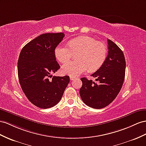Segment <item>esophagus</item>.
<instances>
[{"label":"esophagus","instance_id":"obj_1","mask_svg":"<svg viewBox=\"0 0 146 146\" xmlns=\"http://www.w3.org/2000/svg\"><path fill=\"white\" fill-rule=\"evenodd\" d=\"M70 80H74V79H75V77H74V76H70Z\"/></svg>","mask_w":146,"mask_h":146}]
</instances>
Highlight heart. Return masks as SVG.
Segmentation results:
<instances>
[{
	"label": "heart",
	"mask_w": 146,
	"mask_h": 146,
	"mask_svg": "<svg viewBox=\"0 0 146 146\" xmlns=\"http://www.w3.org/2000/svg\"><path fill=\"white\" fill-rule=\"evenodd\" d=\"M68 46L59 45L55 49V55L58 61L65 63L78 54V61L65 63L62 67L64 74L77 76L87 70L96 71L105 62L107 49L106 45L89 36H81L70 40Z\"/></svg>",
	"instance_id": "heart-1"
}]
</instances>
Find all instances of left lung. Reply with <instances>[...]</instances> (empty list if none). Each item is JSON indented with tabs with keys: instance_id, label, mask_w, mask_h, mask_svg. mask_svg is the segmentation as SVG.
I'll list each match as a JSON object with an SVG mask.
<instances>
[{
	"instance_id": "obj_1",
	"label": "left lung",
	"mask_w": 146,
	"mask_h": 146,
	"mask_svg": "<svg viewBox=\"0 0 146 146\" xmlns=\"http://www.w3.org/2000/svg\"><path fill=\"white\" fill-rule=\"evenodd\" d=\"M109 52L103 65L91 76L98 83L82 78L80 94L88 106L100 109L113 101L120 91L125 76L126 62L123 51L117 44L107 40Z\"/></svg>"
}]
</instances>
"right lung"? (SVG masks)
<instances>
[{
    "instance_id": "right-lung-1",
    "label": "right lung",
    "mask_w": 146,
    "mask_h": 146,
    "mask_svg": "<svg viewBox=\"0 0 146 146\" xmlns=\"http://www.w3.org/2000/svg\"><path fill=\"white\" fill-rule=\"evenodd\" d=\"M63 33H46L22 48L18 60V75L28 99L41 109L55 106L61 100L70 82L68 76H53L60 68L55 49L62 40Z\"/></svg>"
}]
</instances>
